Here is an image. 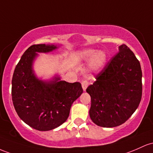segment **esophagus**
Masks as SVG:
<instances>
[{"label":"esophagus","instance_id":"1","mask_svg":"<svg viewBox=\"0 0 153 153\" xmlns=\"http://www.w3.org/2000/svg\"><path fill=\"white\" fill-rule=\"evenodd\" d=\"M88 85H89V82L87 81V80H83V81H82V86L84 91L86 90V89H87V87H88Z\"/></svg>","mask_w":153,"mask_h":153}]
</instances>
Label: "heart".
I'll return each instance as SVG.
<instances>
[{
  "mask_svg": "<svg viewBox=\"0 0 153 153\" xmlns=\"http://www.w3.org/2000/svg\"><path fill=\"white\" fill-rule=\"evenodd\" d=\"M80 61H90V68L93 71H98L104 66L106 61V54L103 51H96L93 49L85 50L79 53Z\"/></svg>",
  "mask_w": 153,
  "mask_h": 153,
  "instance_id": "1",
  "label": "heart"
}]
</instances>
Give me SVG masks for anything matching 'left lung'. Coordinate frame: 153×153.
Wrapping results in <instances>:
<instances>
[{
	"instance_id": "left-lung-1",
	"label": "left lung",
	"mask_w": 153,
	"mask_h": 153,
	"mask_svg": "<svg viewBox=\"0 0 153 153\" xmlns=\"http://www.w3.org/2000/svg\"><path fill=\"white\" fill-rule=\"evenodd\" d=\"M142 76L140 61L126 45H121L86 90L91 97L92 121L107 128L126 122L141 101Z\"/></svg>"
}]
</instances>
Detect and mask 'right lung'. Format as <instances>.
I'll use <instances>...</instances> for the list:
<instances>
[{
  "label": "right lung",
  "mask_w": 153,
  "mask_h": 153,
  "mask_svg": "<svg viewBox=\"0 0 153 153\" xmlns=\"http://www.w3.org/2000/svg\"><path fill=\"white\" fill-rule=\"evenodd\" d=\"M54 45H31L22 55L12 77L11 96L17 114L24 122L39 131H49L67 120L71 105L83 92L79 82H44L35 77L32 69L37 52L56 49Z\"/></svg>",
  "instance_id": "1"
}]
</instances>
